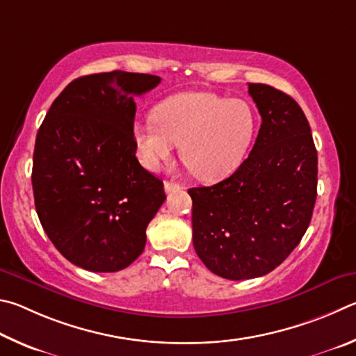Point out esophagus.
Masks as SVG:
<instances>
[{"instance_id":"34e87169","label":"esophagus","mask_w":356,"mask_h":356,"mask_svg":"<svg viewBox=\"0 0 356 356\" xmlns=\"http://www.w3.org/2000/svg\"><path fill=\"white\" fill-rule=\"evenodd\" d=\"M164 189H165L167 194H172V192L181 191L183 186H179L178 183H175V181H165V183H164Z\"/></svg>"}]
</instances>
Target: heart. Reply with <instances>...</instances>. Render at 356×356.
I'll return each mask as SVG.
<instances>
[{"instance_id": "1", "label": "heart", "mask_w": 356, "mask_h": 356, "mask_svg": "<svg viewBox=\"0 0 356 356\" xmlns=\"http://www.w3.org/2000/svg\"><path fill=\"white\" fill-rule=\"evenodd\" d=\"M257 118L244 99L213 92H183L156 106L154 117L136 122L137 158L148 170L179 154L202 181H219L239 168L250 148Z\"/></svg>"}]
</instances>
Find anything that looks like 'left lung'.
<instances>
[{"mask_svg": "<svg viewBox=\"0 0 356 356\" xmlns=\"http://www.w3.org/2000/svg\"><path fill=\"white\" fill-rule=\"evenodd\" d=\"M261 128L232 177L192 188V241L198 258L222 278L272 272L307 233L317 197V152L309 123L292 97L248 84Z\"/></svg>", "mask_w": 356, "mask_h": 356, "instance_id": "1", "label": "left lung"}]
</instances>
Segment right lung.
I'll use <instances>...</instances> for the list:
<instances>
[{
	"label": "right lung",
	"instance_id": "right-lung-1",
	"mask_svg": "<svg viewBox=\"0 0 356 356\" xmlns=\"http://www.w3.org/2000/svg\"><path fill=\"white\" fill-rule=\"evenodd\" d=\"M159 76L114 70L72 81L42 122L33 158L35 211L74 266L117 272L139 258L164 183L136 158L134 97Z\"/></svg>",
	"mask_w": 356,
	"mask_h": 356
}]
</instances>
